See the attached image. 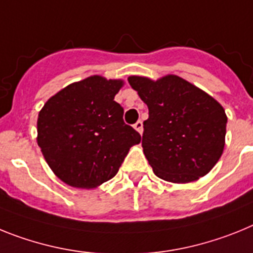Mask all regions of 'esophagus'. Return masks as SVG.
Returning <instances> with one entry per match:
<instances>
[{
  "label": "esophagus",
  "mask_w": 253,
  "mask_h": 253,
  "mask_svg": "<svg viewBox=\"0 0 253 253\" xmlns=\"http://www.w3.org/2000/svg\"><path fill=\"white\" fill-rule=\"evenodd\" d=\"M133 128H135L137 132L142 133V122H141V121H137V122L133 125Z\"/></svg>",
  "instance_id": "esophagus-1"
}]
</instances>
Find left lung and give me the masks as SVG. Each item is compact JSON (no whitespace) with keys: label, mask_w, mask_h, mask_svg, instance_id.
Returning <instances> with one entry per match:
<instances>
[{"label":"left lung","mask_w":253,"mask_h":253,"mask_svg":"<svg viewBox=\"0 0 253 253\" xmlns=\"http://www.w3.org/2000/svg\"><path fill=\"white\" fill-rule=\"evenodd\" d=\"M128 83L149 108L142 148L154 173L164 181L186 183L210 172L224 150L223 107L175 75L157 81L131 76Z\"/></svg>","instance_id":"1"}]
</instances>
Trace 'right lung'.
<instances>
[{
    "instance_id": "add662e5",
    "label": "right lung",
    "mask_w": 253,
    "mask_h": 253,
    "mask_svg": "<svg viewBox=\"0 0 253 253\" xmlns=\"http://www.w3.org/2000/svg\"><path fill=\"white\" fill-rule=\"evenodd\" d=\"M124 81L90 76L66 86L38 116V145L54 174L72 187L94 188L117 174L141 136L114 102Z\"/></svg>"
}]
</instances>
